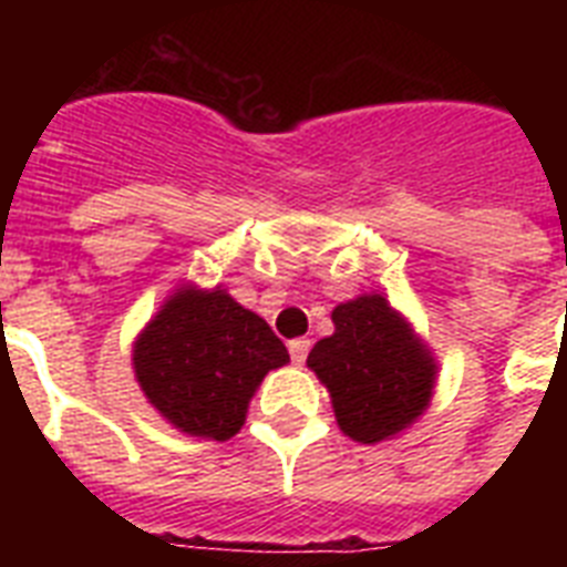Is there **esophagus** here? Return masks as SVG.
I'll use <instances>...</instances> for the list:
<instances>
[{
  "mask_svg": "<svg viewBox=\"0 0 567 567\" xmlns=\"http://www.w3.org/2000/svg\"><path fill=\"white\" fill-rule=\"evenodd\" d=\"M309 347H311V341H306V338H293L291 344H288V353H291V362H293V364H302V362H306V355H309Z\"/></svg>",
  "mask_w": 567,
  "mask_h": 567,
  "instance_id": "1",
  "label": "esophagus"
}]
</instances>
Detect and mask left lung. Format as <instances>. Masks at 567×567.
Returning <instances> with one entry per match:
<instances>
[{
  "label": "left lung",
  "instance_id": "1",
  "mask_svg": "<svg viewBox=\"0 0 567 567\" xmlns=\"http://www.w3.org/2000/svg\"><path fill=\"white\" fill-rule=\"evenodd\" d=\"M332 323L336 332L311 347L306 364L327 385L341 432L362 444L400 435L432 400V353L382 293L341 302Z\"/></svg>",
  "mask_w": 567,
  "mask_h": 567
}]
</instances>
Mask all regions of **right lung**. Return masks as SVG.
<instances>
[{
    "label": "right lung",
    "mask_w": 567,
    "mask_h": 567,
    "mask_svg": "<svg viewBox=\"0 0 567 567\" xmlns=\"http://www.w3.org/2000/svg\"><path fill=\"white\" fill-rule=\"evenodd\" d=\"M132 364L164 421L196 439L226 441L247 421L267 371L288 364V350L223 288L182 285L137 336Z\"/></svg>",
    "instance_id": "add662e5"
}]
</instances>
